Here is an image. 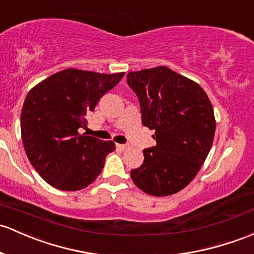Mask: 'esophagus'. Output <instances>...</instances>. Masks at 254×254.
<instances>
[{"mask_svg":"<svg viewBox=\"0 0 254 254\" xmlns=\"http://www.w3.org/2000/svg\"><path fill=\"white\" fill-rule=\"evenodd\" d=\"M117 148H119L120 150H122V151H125V150H128L130 148L129 145H128V144H117Z\"/></svg>","mask_w":254,"mask_h":254,"instance_id":"obj_1","label":"esophagus"}]
</instances>
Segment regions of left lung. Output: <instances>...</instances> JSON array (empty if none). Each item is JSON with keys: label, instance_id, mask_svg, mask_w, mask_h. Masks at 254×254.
<instances>
[{"label": "left lung", "instance_id": "8db88e82", "mask_svg": "<svg viewBox=\"0 0 254 254\" xmlns=\"http://www.w3.org/2000/svg\"><path fill=\"white\" fill-rule=\"evenodd\" d=\"M127 83L140 103L141 121L156 145L144 149L132 181L152 196L181 191L203 165L215 132L213 106L200 84L167 66L132 71Z\"/></svg>", "mask_w": 254, "mask_h": 254}]
</instances>
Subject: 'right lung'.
Returning <instances> with one entry per match:
<instances>
[{"mask_svg": "<svg viewBox=\"0 0 254 254\" xmlns=\"http://www.w3.org/2000/svg\"><path fill=\"white\" fill-rule=\"evenodd\" d=\"M125 72L65 69L31 88L21 109V139L32 167L48 184L76 191L92 184L115 143L78 133L86 115Z\"/></svg>", "mask_w": 254, "mask_h": 254, "instance_id": "right-lung-1", "label": "right lung"}]
</instances>
